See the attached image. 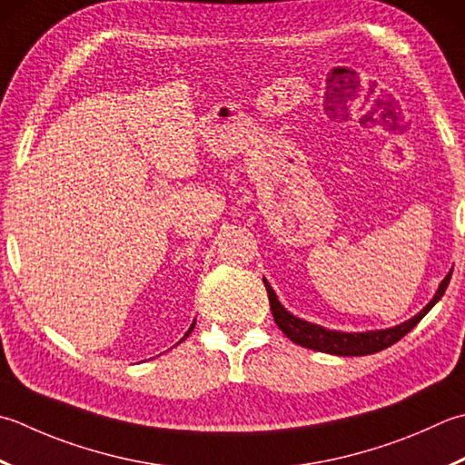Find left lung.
Here are the masks:
<instances>
[{
    "mask_svg": "<svg viewBox=\"0 0 465 465\" xmlns=\"http://www.w3.org/2000/svg\"><path fill=\"white\" fill-rule=\"evenodd\" d=\"M450 278H451V272L441 280L438 292H435V296L430 300V304H427L420 314L409 318V321L403 324L393 326V329L369 331V332L329 331L321 324L306 322V321H302V318H296L294 314H290L286 308L280 304L276 292L272 290L270 282L266 278H263V286H266V290H268L270 308H272V314H274L278 329L284 332L290 341L300 344V347H304V349L339 354V357H362V354L379 352V351L391 347V344H395L397 341H401L403 336L411 331L413 326H417V322H420L421 318L440 302V298L445 294V288H448V284H450Z\"/></svg>",
    "mask_w": 465,
    "mask_h": 465,
    "instance_id": "left-lung-1",
    "label": "left lung"
}]
</instances>
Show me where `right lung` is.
Masks as SVG:
<instances>
[{"label": "right lung", "mask_w": 465, "mask_h": 465, "mask_svg": "<svg viewBox=\"0 0 465 465\" xmlns=\"http://www.w3.org/2000/svg\"><path fill=\"white\" fill-rule=\"evenodd\" d=\"M193 326H195V322H193V324H191V326H189V331H187V332H185V336H183V339H181V341H185V339H187V336H189V334H191V331H193ZM181 341H179V342H181ZM179 342H177V344H179Z\"/></svg>", "instance_id": "1"}]
</instances>
